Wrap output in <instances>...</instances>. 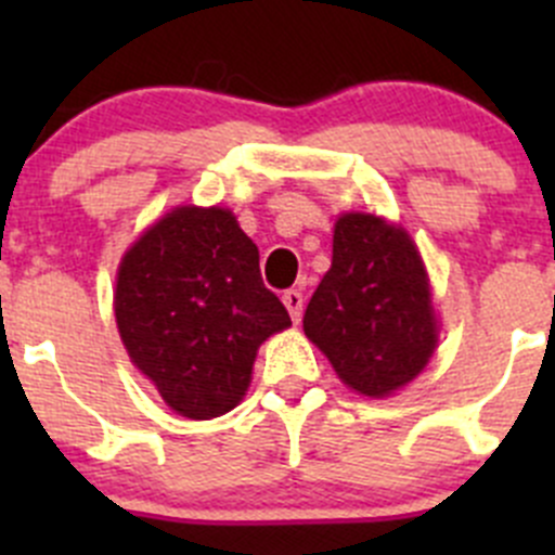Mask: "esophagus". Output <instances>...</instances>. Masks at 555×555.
Here are the masks:
<instances>
[{"mask_svg": "<svg viewBox=\"0 0 555 555\" xmlns=\"http://www.w3.org/2000/svg\"><path fill=\"white\" fill-rule=\"evenodd\" d=\"M282 300L284 306H287L293 322H300V313H304V293H300V289H287V293L282 295Z\"/></svg>", "mask_w": 555, "mask_h": 555, "instance_id": "esophagus-1", "label": "esophagus"}]
</instances>
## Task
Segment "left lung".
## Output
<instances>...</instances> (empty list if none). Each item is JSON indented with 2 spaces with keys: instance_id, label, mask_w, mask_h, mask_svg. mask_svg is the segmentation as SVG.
Returning <instances> with one entry per match:
<instances>
[{
  "instance_id": "obj_1",
  "label": "left lung",
  "mask_w": 555,
  "mask_h": 555,
  "mask_svg": "<svg viewBox=\"0 0 555 555\" xmlns=\"http://www.w3.org/2000/svg\"><path fill=\"white\" fill-rule=\"evenodd\" d=\"M304 330L360 395L386 397L413 382L433 357L438 327L411 236L382 217H340L333 266L306 306Z\"/></svg>"
}]
</instances>
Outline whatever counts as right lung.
I'll return each mask as SVG.
<instances>
[{
    "label": "right lung",
    "mask_w": 555,
    "mask_h": 555,
    "mask_svg": "<svg viewBox=\"0 0 555 555\" xmlns=\"http://www.w3.org/2000/svg\"><path fill=\"white\" fill-rule=\"evenodd\" d=\"M115 319L133 365L188 418L236 408L257 346L293 324L257 246L217 206H179L126 251Z\"/></svg>",
    "instance_id": "obj_1"
}]
</instances>
